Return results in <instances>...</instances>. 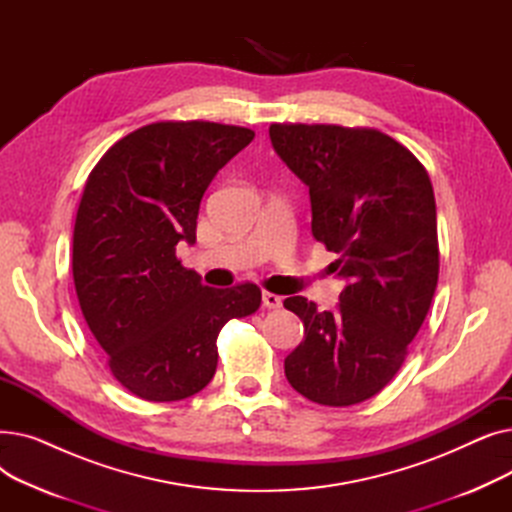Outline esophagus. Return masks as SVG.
I'll use <instances>...</instances> for the list:
<instances>
[{
  "instance_id": "esophagus-1",
  "label": "esophagus",
  "mask_w": 512,
  "mask_h": 512,
  "mask_svg": "<svg viewBox=\"0 0 512 512\" xmlns=\"http://www.w3.org/2000/svg\"><path fill=\"white\" fill-rule=\"evenodd\" d=\"M261 301H263L265 309H280L282 307V297H278V294H274V292H263Z\"/></svg>"
}]
</instances>
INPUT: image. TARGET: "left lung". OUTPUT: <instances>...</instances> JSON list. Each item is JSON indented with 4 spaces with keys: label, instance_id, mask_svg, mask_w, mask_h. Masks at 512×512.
I'll return each mask as SVG.
<instances>
[{
    "label": "left lung",
    "instance_id": "8db88e82",
    "mask_svg": "<svg viewBox=\"0 0 512 512\" xmlns=\"http://www.w3.org/2000/svg\"><path fill=\"white\" fill-rule=\"evenodd\" d=\"M270 139L309 186L313 236L348 280L334 311L305 297L284 301L305 326L284 359L286 380L317 405L351 407L390 384L432 305L440 272L432 180L378 128L272 124Z\"/></svg>",
    "mask_w": 512,
    "mask_h": 512
}]
</instances>
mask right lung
Returning a JSON list of instances; mask_svg holds the SVG:
<instances>
[{
    "instance_id": "add662e5",
    "label": "right lung",
    "mask_w": 512,
    "mask_h": 512,
    "mask_svg": "<svg viewBox=\"0 0 512 512\" xmlns=\"http://www.w3.org/2000/svg\"><path fill=\"white\" fill-rule=\"evenodd\" d=\"M255 137L251 128L153 122L103 153L80 197L72 276L80 311L114 378L149 402L201 392L218 367V336L261 305L257 284L209 288L182 267L209 182Z\"/></svg>"
}]
</instances>
